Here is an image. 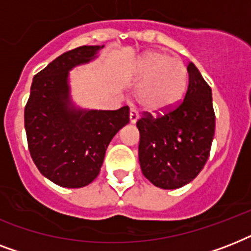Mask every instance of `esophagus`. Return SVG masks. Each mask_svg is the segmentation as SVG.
Returning a JSON list of instances; mask_svg holds the SVG:
<instances>
[{
  "label": "esophagus",
  "mask_w": 251,
  "mask_h": 251,
  "mask_svg": "<svg viewBox=\"0 0 251 251\" xmlns=\"http://www.w3.org/2000/svg\"><path fill=\"white\" fill-rule=\"evenodd\" d=\"M138 120H139V114H138L137 110L135 109L130 110V122H131V124H135Z\"/></svg>",
  "instance_id": "obj_1"
}]
</instances>
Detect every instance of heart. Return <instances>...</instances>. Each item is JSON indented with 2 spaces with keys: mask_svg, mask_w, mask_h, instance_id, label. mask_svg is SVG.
I'll list each match as a JSON object with an SVG mask.
<instances>
[{
  "mask_svg": "<svg viewBox=\"0 0 251 251\" xmlns=\"http://www.w3.org/2000/svg\"><path fill=\"white\" fill-rule=\"evenodd\" d=\"M134 75L139 80L135 90L137 102L152 113L173 108L186 91V66L167 53L146 52L135 62Z\"/></svg>",
  "mask_w": 251,
  "mask_h": 251,
  "instance_id": "b5f03b06",
  "label": "heart"
}]
</instances>
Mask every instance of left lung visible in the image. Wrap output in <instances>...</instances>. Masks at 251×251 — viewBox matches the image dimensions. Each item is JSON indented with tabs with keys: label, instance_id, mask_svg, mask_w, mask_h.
<instances>
[{
	"label": "left lung",
	"instance_id": "left-lung-1",
	"mask_svg": "<svg viewBox=\"0 0 251 251\" xmlns=\"http://www.w3.org/2000/svg\"><path fill=\"white\" fill-rule=\"evenodd\" d=\"M182 102L164 116L141 118L138 156L142 173L160 189H178L199 175L215 134L211 87L193 62Z\"/></svg>",
	"mask_w": 251,
	"mask_h": 251
}]
</instances>
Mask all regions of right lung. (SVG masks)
Segmentation results:
<instances>
[{
	"mask_svg": "<svg viewBox=\"0 0 251 251\" xmlns=\"http://www.w3.org/2000/svg\"><path fill=\"white\" fill-rule=\"evenodd\" d=\"M104 45H83L61 54L33 76L25 127L33 163L58 186H87L98 177L113 137L129 124V106L82 108L73 100L70 72L99 57Z\"/></svg>",
	"mask_w": 251,
	"mask_h": 251,
	"instance_id": "obj_1",
	"label": "right lung"
}]
</instances>
